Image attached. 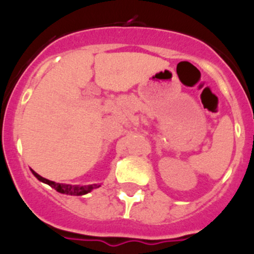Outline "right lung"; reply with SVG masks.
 <instances>
[{
	"label": "right lung",
	"instance_id": "right-lung-1",
	"mask_svg": "<svg viewBox=\"0 0 254 254\" xmlns=\"http://www.w3.org/2000/svg\"><path fill=\"white\" fill-rule=\"evenodd\" d=\"M32 173H33L34 177L37 178V179L39 180V182L42 183H45V184L50 185L52 188H54L55 190H57L58 192H62V194H66V195H75V196H81V195H85L87 194V192H90L91 190L96 189V188H99L100 185L99 184H92V185H70V184H59V183H55V182H52V180H48L45 179V178L41 177L39 174H37L34 170H32Z\"/></svg>",
	"mask_w": 254,
	"mask_h": 254
}]
</instances>
